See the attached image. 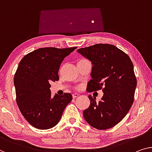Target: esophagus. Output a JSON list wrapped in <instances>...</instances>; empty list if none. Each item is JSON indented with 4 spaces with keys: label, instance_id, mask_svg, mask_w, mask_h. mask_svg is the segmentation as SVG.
Segmentation results:
<instances>
[{
    "label": "esophagus",
    "instance_id": "obj_1",
    "mask_svg": "<svg viewBox=\"0 0 152 152\" xmlns=\"http://www.w3.org/2000/svg\"><path fill=\"white\" fill-rule=\"evenodd\" d=\"M78 96H79V94H72V97H73V98H76Z\"/></svg>",
    "mask_w": 152,
    "mask_h": 152
}]
</instances>
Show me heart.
<instances>
[{
    "label": "heart",
    "mask_w": 152,
    "mask_h": 152,
    "mask_svg": "<svg viewBox=\"0 0 152 152\" xmlns=\"http://www.w3.org/2000/svg\"><path fill=\"white\" fill-rule=\"evenodd\" d=\"M88 61L87 59H86L85 58H79L78 60H77V64H79V63H83V62H86Z\"/></svg>",
    "instance_id": "obj_1"
}]
</instances>
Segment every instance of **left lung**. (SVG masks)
<instances>
[{
    "instance_id": "left-lung-1",
    "label": "left lung",
    "mask_w": 152,
    "mask_h": 152,
    "mask_svg": "<svg viewBox=\"0 0 152 152\" xmlns=\"http://www.w3.org/2000/svg\"><path fill=\"white\" fill-rule=\"evenodd\" d=\"M77 52L93 65L87 91L102 89L104 93L98 102L89 95L90 106L83 111L84 118L98 130L112 128L124 119L134 102L137 82L132 61L111 44H95Z\"/></svg>"
}]
</instances>
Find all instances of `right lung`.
<instances>
[{
    "label": "right lung",
    "instance_id": "1",
    "mask_svg": "<svg viewBox=\"0 0 152 152\" xmlns=\"http://www.w3.org/2000/svg\"><path fill=\"white\" fill-rule=\"evenodd\" d=\"M75 49L42 48L20 61L13 80L16 102L24 118L35 128L46 130L55 126L72 101V94L68 93L53 98L50 83L58 80L61 64Z\"/></svg>",
    "mask_w": 152,
    "mask_h": 152
}]
</instances>
